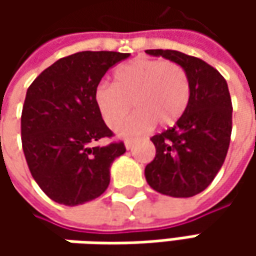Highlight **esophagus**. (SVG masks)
<instances>
[{"instance_id": "1", "label": "esophagus", "mask_w": 256, "mask_h": 256, "mask_svg": "<svg viewBox=\"0 0 256 256\" xmlns=\"http://www.w3.org/2000/svg\"><path fill=\"white\" fill-rule=\"evenodd\" d=\"M132 146H134L132 141H125V148H126V150H132Z\"/></svg>"}]
</instances>
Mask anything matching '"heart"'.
Returning a JSON list of instances; mask_svg holds the SVG:
<instances>
[{"label":"heart","instance_id":"1","mask_svg":"<svg viewBox=\"0 0 256 256\" xmlns=\"http://www.w3.org/2000/svg\"><path fill=\"white\" fill-rule=\"evenodd\" d=\"M190 81L181 66L171 61L136 58L114 71V84H100L94 100L102 120L114 126L134 106L136 112L120 124V138H135L151 131L155 122L171 126L190 102Z\"/></svg>","mask_w":256,"mask_h":256}]
</instances>
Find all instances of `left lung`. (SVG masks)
Listing matches in <instances>:
<instances>
[{"label": "left lung", "mask_w": 256, "mask_h": 256, "mask_svg": "<svg viewBox=\"0 0 256 256\" xmlns=\"http://www.w3.org/2000/svg\"><path fill=\"white\" fill-rule=\"evenodd\" d=\"M145 52L180 65L191 91L181 118L151 138L156 155L145 166V180L162 195L190 198L214 181L228 152L232 131L228 84L214 66L196 56L174 50Z\"/></svg>", "instance_id": "obj_1"}]
</instances>
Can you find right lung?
I'll return each mask as SVG.
<instances>
[{"label": "right lung", "mask_w": 256, "mask_h": 256, "mask_svg": "<svg viewBox=\"0 0 256 256\" xmlns=\"http://www.w3.org/2000/svg\"><path fill=\"white\" fill-rule=\"evenodd\" d=\"M130 54L82 51L58 60L30 85L21 115L22 150L35 182L52 201L75 206L108 188L122 142L112 136L94 100L105 72Z\"/></svg>", "instance_id": "1"}]
</instances>
